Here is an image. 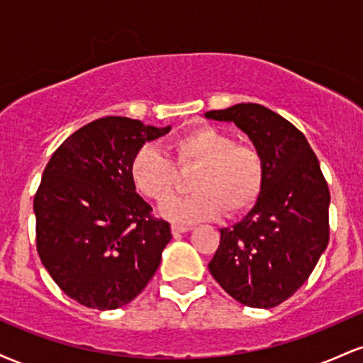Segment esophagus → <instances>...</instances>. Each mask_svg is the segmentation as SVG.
I'll list each match as a JSON object with an SVG mask.
<instances>
[{"label": "esophagus", "mask_w": 363, "mask_h": 363, "mask_svg": "<svg viewBox=\"0 0 363 363\" xmlns=\"http://www.w3.org/2000/svg\"><path fill=\"white\" fill-rule=\"evenodd\" d=\"M170 230H172L174 235H181V234H184V232L189 230V227H184V225L172 223V225H170Z\"/></svg>", "instance_id": "1"}]
</instances>
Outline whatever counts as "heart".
I'll use <instances>...</instances> for the list:
<instances>
[{"instance_id":"heart-1","label":"heart","mask_w":363,"mask_h":363,"mask_svg":"<svg viewBox=\"0 0 363 363\" xmlns=\"http://www.w3.org/2000/svg\"><path fill=\"white\" fill-rule=\"evenodd\" d=\"M170 148L179 168L196 167V172L191 179L193 195L160 208L167 218L194 222L222 211L225 216H235L251 210L259 199L266 165L252 145L237 143L234 136L215 126H199L177 136ZM177 168L160 148L147 145L136 152L129 172L140 193L162 203L177 190Z\"/></svg>"}]
</instances>
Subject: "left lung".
Wrapping results in <instances>:
<instances>
[{"label": "left lung", "mask_w": 363, "mask_h": 363, "mask_svg": "<svg viewBox=\"0 0 363 363\" xmlns=\"http://www.w3.org/2000/svg\"><path fill=\"white\" fill-rule=\"evenodd\" d=\"M205 118L234 123L266 165L262 193L232 228L208 268L237 302L272 309L291 297L329 242V189L309 141L294 124L259 104H235Z\"/></svg>", "instance_id": "left-lung-1"}]
</instances>
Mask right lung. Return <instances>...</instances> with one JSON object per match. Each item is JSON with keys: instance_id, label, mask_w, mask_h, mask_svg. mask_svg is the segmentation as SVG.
<instances>
[{"instance_id": "obj_1", "label": "right lung", "mask_w": 363, "mask_h": 363, "mask_svg": "<svg viewBox=\"0 0 363 363\" xmlns=\"http://www.w3.org/2000/svg\"><path fill=\"white\" fill-rule=\"evenodd\" d=\"M169 131L107 116L68 136L45 165L34 198L37 252L82 306H126L158 269L170 225L152 215L129 169L147 141Z\"/></svg>"}]
</instances>
